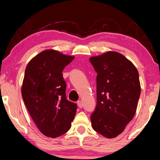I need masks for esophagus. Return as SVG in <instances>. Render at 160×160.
Segmentation results:
<instances>
[{"label": "esophagus", "mask_w": 160, "mask_h": 160, "mask_svg": "<svg viewBox=\"0 0 160 160\" xmlns=\"http://www.w3.org/2000/svg\"><path fill=\"white\" fill-rule=\"evenodd\" d=\"M77 104H78V106L79 108H82V106H83V103H82V102L81 100H78V102H77Z\"/></svg>", "instance_id": "esophagus-1"}]
</instances>
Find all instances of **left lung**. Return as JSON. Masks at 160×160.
<instances>
[{
	"instance_id": "8db88e82",
	"label": "left lung",
	"mask_w": 160,
	"mask_h": 160,
	"mask_svg": "<svg viewBox=\"0 0 160 160\" xmlns=\"http://www.w3.org/2000/svg\"><path fill=\"white\" fill-rule=\"evenodd\" d=\"M90 62L97 73L92 127L106 138H114L136 114L141 94L139 75L132 62L116 52L92 57Z\"/></svg>"
}]
</instances>
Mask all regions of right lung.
Returning <instances> with one entry per match:
<instances>
[{"label": "right lung", "instance_id": "1", "mask_svg": "<svg viewBox=\"0 0 160 160\" xmlns=\"http://www.w3.org/2000/svg\"><path fill=\"white\" fill-rule=\"evenodd\" d=\"M74 57L45 50L28 63L22 95L27 109L44 136L56 138L70 129L77 105L67 99L63 72Z\"/></svg>", "mask_w": 160, "mask_h": 160}]
</instances>
